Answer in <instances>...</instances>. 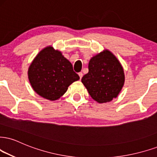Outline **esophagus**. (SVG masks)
Masks as SVG:
<instances>
[{
	"label": "esophagus",
	"instance_id": "esophagus-1",
	"mask_svg": "<svg viewBox=\"0 0 157 157\" xmlns=\"http://www.w3.org/2000/svg\"><path fill=\"white\" fill-rule=\"evenodd\" d=\"M78 75H79V78H80V80H81V79H82V77H83V73L82 72L79 73H78Z\"/></svg>",
	"mask_w": 157,
	"mask_h": 157
}]
</instances>
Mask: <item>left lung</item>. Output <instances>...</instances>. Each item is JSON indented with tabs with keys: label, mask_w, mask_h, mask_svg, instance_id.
<instances>
[{
	"label": "left lung",
	"mask_w": 157,
	"mask_h": 157,
	"mask_svg": "<svg viewBox=\"0 0 157 157\" xmlns=\"http://www.w3.org/2000/svg\"><path fill=\"white\" fill-rule=\"evenodd\" d=\"M89 72L82 82L93 100L99 103L111 102L121 92L125 82L124 72L117 57L105 49L90 59Z\"/></svg>",
	"instance_id": "8db88e82"
}]
</instances>
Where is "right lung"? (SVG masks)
I'll return each mask as SVG.
<instances>
[{
	"mask_svg": "<svg viewBox=\"0 0 157 157\" xmlns=\"http://www.w3.org/2000/svg\"><path fill=\"white\" fill-rule=\"evenodd\" d=\"M29 82L35 92L46 100L60 98L79 76L59 50L48 46L38 52L28 67Z\"/></svg>",
	"mask_w": 157,
	"mask_h": 157,
	"instance_id": "obj_1",
	"label": "right lung"
}]
</instances>
